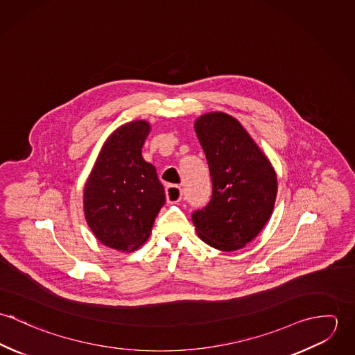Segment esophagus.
Segmentation results:
<instances>
[{"label": "esophagus", "instance_id": "1", "mask_svg": "<svg viewBox=\"0 0 355 355\" xmlns=\"http://www.w3.org/2000/svg\"><path fill=\"white\" fill-rule=\"evenodd\" d=\"M165 194H166V201L169 203L179 202L182 200V187L176 184H168L165 187Z\"/></svg>", "mask_w": 355, "mask_h": 355}]
</instances>
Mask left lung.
Segmentation results:
<instances>
[{
    "label": "left lung",
    "instance_id": "left-lung-1",
    "mask_svg": "<svg viewBox=\"0 0 355 355\" xmlns=\"http://www.w3.org/2000/svg\"><path fill=\"white\" fill-rule=\"evenodd\" d=\"M194 128L213 190L209 203L193 213V223L209 246L239 250L270 218L277 196L276 172L235 117L210 112L197 119Z\"/></svg>",
    "mask_w": 355,
    "mask_h": 355
}]
</instances>
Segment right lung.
Segmentation results:
<instances>
[{
	"instance_id": "add662e5",
	"label": "right lung",
	"mask_w": 355,
	"mask_h": 355,
	"mask_svg": "<svg viewBox=\"0 0 355 355\" xmlns=\"http://www.w3.org/2000/svg\"><path fill=\"white\" fill-rule=\"evenodd\" d=\"M150 132L145 120L130 121L105 141L85 184L86 221L102 245L121 252L142 246L165 203L155 168L142 157Z\"/></svg>"
}]
</instances>
